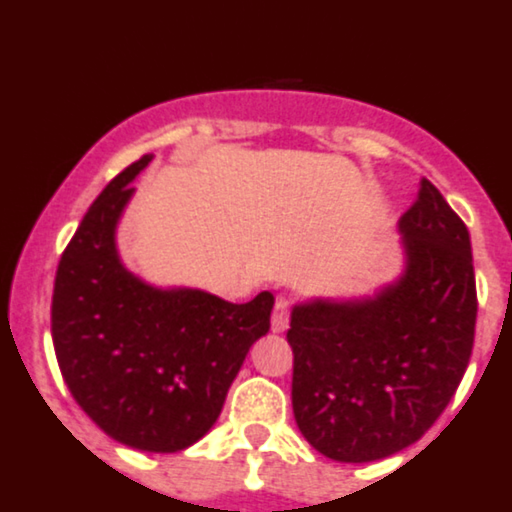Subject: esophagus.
Wrapping results in <instances>:
<instances>
[{"instance_id": "34e87169", "label": "esophagus", "mask_w": 512, "mask_h": 512, "mask_svg": "<svg viewBox=\"0 0 512 512\" xmlns=\"http://www.w3.org/2000/svg\"><path fill=\"white\" fill-rule=\"evenodd\" d=\"M289 328V299L287 297H277L272 309V331L274 333H284Z\"/></svg>"}]
</instances>
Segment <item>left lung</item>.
I'll return each instance as SVG.
<instances>
[{
    "label": "left lung",
    "mask_w": 512,
    "mask_h": 512,
    "mask_svg": "<svg viewBox=\"0 0 512 512\" xmlns=\"http://www.w3.org/2000/svg\"><path fill=\"white\" fill-rule=\"evenodd\" d=\"M407 267L370 299L292 309V407L316 451L343 464L422 439L454 397L476 331V277L464 220L432 181L400 218Z\"/></svg>",
    "instance_id": "1"
}]
</instances>
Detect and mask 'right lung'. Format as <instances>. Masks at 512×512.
<instances>
[{"instance_id":"1","label":"right lung","mask_w":512,"mask_h":512,"mask_svg":"<svg viewBox=\"0 0 512 512\" xmlns=\"http://www.w3.org/2000/svg\"><path fill=\"white\" fill-rule=\"evenodd\" d=\"M129 164L95 198L63 250L51 301V336L63 380L83 412L120 444L171 454L213 427L252 343L270 331L274 297L247 304L159 289L122 265L115 245Z\"/></svg>"}]
</instances>
